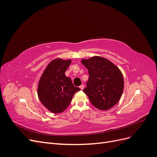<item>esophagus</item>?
<instances>
[{"instance_id": "34e87169", "label": "esophagus", "mask_w": 157, "mask_h": 157, "mask_svg": "<svg viewBox=\"0 0 157 157\" xmlns=\"http://www.w3.org/2000/svg\"><path fill=\"white\" fill-rule=\"evenodd\" d=\"M84 85H83V84H82V85H80V89H81V90H83V89H84Z\"/></svg>"}]
</instances>
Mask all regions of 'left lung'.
Masks as SVG:
<instances>
[{"label": "left lung", "instance_id": "1", "mask_svg": "<svg viewBox=\"0 0 157 157\" xmlns=\"http://www.w3.org/2000/svg\"><path fill=\"white\" fill-rule=\"evenodd\" d=\"M88 71L86 87L83 90L92 105L100 110H108L119 101L124 89L120 69L111 61L99 56L82 59Z\"/></svg>", "mask_w": 157, "mask_h": 157}]
</instances>
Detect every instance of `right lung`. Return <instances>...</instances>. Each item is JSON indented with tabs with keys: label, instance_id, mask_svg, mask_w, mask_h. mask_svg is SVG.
Listing matches in <instances>:
<instances>
[{
	"label": "right lung",
	"instance_id": "1",
	"mask_svg": "<svg viewBox=\"0 0 157 157\" xmlns=\"http://www.w3.org/2000/svg\"><path fill=\"white\" fill-rule=\"evenodd\" d=\"M71 59H56L48 65L42 75L38 86V96L43 105L54 113L65 111L74 94L79 91L65 73Z\"/></svg>",
	"mask_w": 157,
	"mask_h": 157
}]
</instances>
